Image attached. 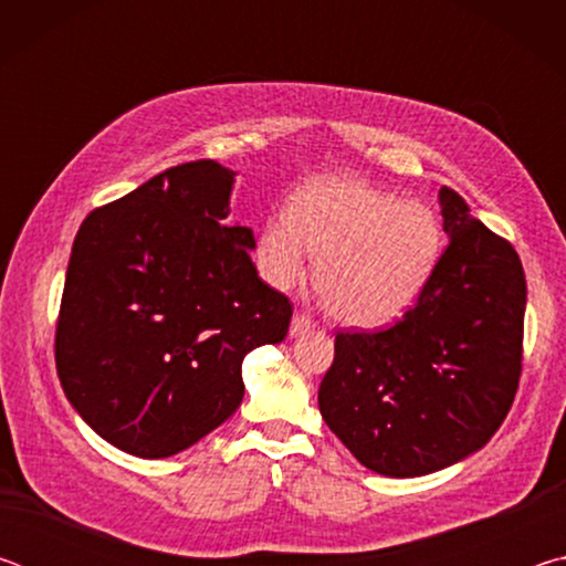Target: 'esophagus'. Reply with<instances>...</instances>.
<instances>
[{
    "mask_svg": "<svg viewBox=\"0 0 566 566\" xmlns=\"http://www.w3.org/2000/svg\"><path fill=\"white\" fill-rule=\"evenodd\" d=\"M310 329H314V319L310 317V314L296 312L294 317H292V327H290L292 337H300V334H306Z\"/></svg>",
    "mask_w": 566,
    "mask_h": 566,
    "instance_id": "esophagus-1",
    "label": "esophagus"
}]
</instances>
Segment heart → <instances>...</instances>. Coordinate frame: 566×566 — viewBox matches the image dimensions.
Listing matches in <instances>:
<instances>
[{"mask_svg":"<svg viewBox=\"0 0 566 566\" xmlns=\"http://www.w3.org/2000/svg\"><path fill=\"white\" fill-rule=\"evenodd\" d=\"M442 224L421 202H399L354 177H332L296 191L286 217L260 237V270L276 290L304 280L306 249L317 256L314 286L334 319L385 327L409 312L442 256Z\"/></svg>","mask_w":566,"mask_h":566,"instance_id":"obj_1","label":"heart"}]
</instances>
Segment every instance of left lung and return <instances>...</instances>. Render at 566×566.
<instances>
[{
    "instance_id": "1",
    "label": "left lung",
    "mask_w": 566,
    "mask_h": 566,
    "mask_svg": "<svg viewBox=\"0 0 566 566\" xmlns=\"http://www.w3.org/2000/svg\"><path fill=\"white\" fill-rule=\"evenodd\" d=\"M449 244L395 327L337 332L319 385L327 427L377 474L421 476L490 442L522 375V260L454 189L442 187Z\"/></svg>"
}]
</instances>
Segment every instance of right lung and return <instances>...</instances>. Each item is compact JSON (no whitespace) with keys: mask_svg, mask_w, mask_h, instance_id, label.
<instances>
[{"mask_svg":"<svg viewBox=\"0 0 566 566\" xmlns=\"http://www.w3.org/2000/svg\"><path fill=\"white\" fill-rule=\"evenodd\" d=\"M234 171L187 161L92 209L56 317V375L82 419L122 452L159 459L242 405V361L286 337L290 296L229 222Z\"/></svg>","mask_w":566,"mask_h":566,"instance_id":"obj_1","label":"right lung"}]
</instances>
